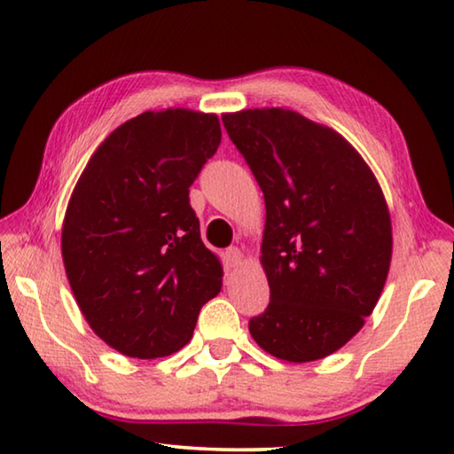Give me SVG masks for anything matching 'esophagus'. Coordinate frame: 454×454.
Instances as JSON below:
<instances>
[{
  "mask_svg": "<svg viewBox=\"0 0 454 454\" xmlns=\"http://www.w3.org/2000/svg\"><path fill=\"white\" fill-rule=\"evenodd\" d=\"M226 264L230 268H236V266L242 264V252L238 250L236 246H232V248L226 250Z\"/></svg>",
  "mask_w": 454,
  "mask_h": 454,
  "instance_id": "1",
  "label": "esophagus"
}]
</instances>
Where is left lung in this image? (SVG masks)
I'll use <instances>...</instances> for the list:
<instances>
[{"label": "left lung", "instance_id": "obj_1", "mask_svg": "<svg viewBox=\"0 0 454 454\" xmlns=\"http://www.w3.org/2000/svg\"><path fill=\"white\" fill-rule=\"evenodd\" d=\"M264 194L270 304L250 318L260 348L310 363L344 347L387 282L393 228L382 190L340 134L282 107L222 116Z\"/></svg>", "mask_w": 454, "mask_h": 454}]
</instances>
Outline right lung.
I'll list each match as a JSON object with an SVG mask.
<instances>
[{
	"label": "right lung",
	"instance_id": "add662e5",
	"mask_svg": "<svg viewBox=\"0 0 454 454\" xmlns=\"http://www.w3.org/2000/svg\"><path fill=\"white\" fill-rule=\"evenodd\" d=\"M220 140L216 114L144 112L106 137L75 184L61 230L66 274L91 330L121 355L180 350L222 288L188 198Z\"/></svg>",
	"mask_w": 454,
	"mask_h": 454
}]
</instances>
